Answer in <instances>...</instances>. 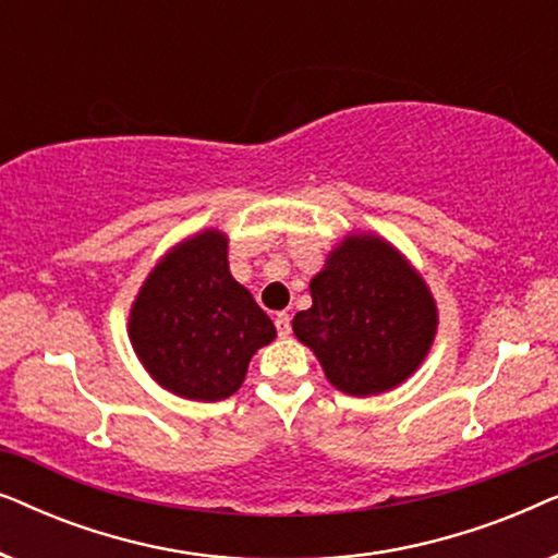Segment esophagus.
<instances>
[{
    "label": "esophagus",
    "mask_w": 558,
    "mask_h": 558,
    "mask_svg": "<svg viewBox=\"0 0 558 558\" xmlns=\"http://www.w3.org/2000/svg\"><path fill=\"white\" fill-rule=\"evenodd\" d=\"M274 325H277V332L281 338H287V335L292 332V317H289L287 312H279V315L274 317Z\"/></svg>",
    "instance_id": "34e87169"
}]
</instances>
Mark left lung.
<instances>
[{"label":"left lung","mask_w":558,"mask_h":558,"mask_svg":"<svg viewBox=\"0 0 558 558\" xmlns=\"http://www.w3.org/2000/svg\"><path fill=\"white\" fill-rule=\"evenodd\" d=\"M312 307L294 335L315 350L325 376L353 396L384 393L424 361L437 307L422 277L376 235H350L310 281Z\"/></svg>","instance_id":"obj_1"}]
</instances>
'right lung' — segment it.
<instances>
[{
    "label": "right lung",
    "instance_id": "obj_1",
    "mask_svg": "<svg viewBox=\"0 0 558 558\" xmlns=\"http://www.w3.org/2000/svg\"><path fill=\"white\" fill-rule=\"evenodd\" d=\"M226 256L228 241L218 231L180 243L144 281L129 317L144 368L182 399H228L246 378L251 355L277 338Z\"/></svg>",
    "mask_w": 558,
    "mask_h": 558
}]
</instances>
